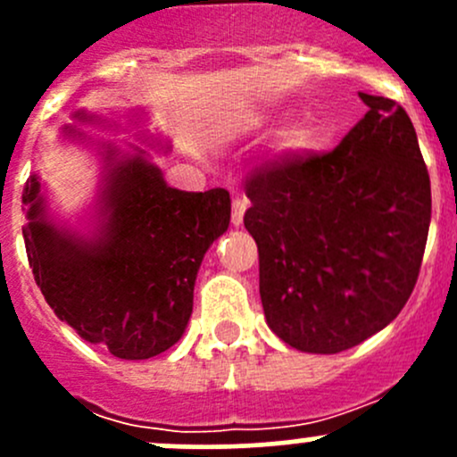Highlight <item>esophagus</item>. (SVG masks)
<instances>
[{"mask_svg": "<svg viewBox=\"0 0 457 457\" xmlns=\"http://www.w3.org/2000/svg\"><path fill=\"white\" fill-rule=\"evenodd\" d=\"M245 210H247V199L245 196L237 195L232 199V223L234 225H241L243 223V216H245Z\"/></svg>", "mask_w": 457, "mask_h": 457, "instance_id": "1", "label": "esophagus"}]
</instances>
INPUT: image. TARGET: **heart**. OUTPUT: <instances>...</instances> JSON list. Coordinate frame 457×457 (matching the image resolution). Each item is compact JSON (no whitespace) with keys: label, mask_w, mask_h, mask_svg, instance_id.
Returning <instances> with one entry per match:
<instances>
[{"label":"heart","mask_w":457,"mask_h":457,"mask_svg":"<svg viewBox=\"0 0 457 457\" xmlns=\"http://www.w3.org/2000/svg\"><path fill=\"white\" fill-rule=\"evenodd\" d=\"M305 141H307V130H298L296 137H294V143H296V145H301V143H305Z\"/></svg>","instance_id":"heart-1"}]
</instances>
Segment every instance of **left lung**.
<instances>
[{
    "instance_id": "8db88e82",
    "label": "left lung",
    "mask_w": 457,
    "mask_h": 457,
    "mask_svg": "<svg viewBox=\"0 0 457 457\" xmlns=\"http://www.w3.org/2000/svg\"><path fill=\"white\" fill-rule=\"evenodd\" d=\"M361 99L367 114L334 150L285 152L245 181L267 325L301 352H345L389 325L425 256L431 183L411 119Z\"/></svg>"
}]
</instances>
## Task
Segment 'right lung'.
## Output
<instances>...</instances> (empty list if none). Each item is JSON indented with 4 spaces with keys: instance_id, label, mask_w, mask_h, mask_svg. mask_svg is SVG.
I'll use <instances>...</instances> for the list:
<instances>
[{
    "instance_id": "obj_1",
    "label": "right lung",
    "mask_w": 457,
    "mask_h": 457,
    "mask_svg": "<svg viewBox=\"0 0 457 457\" xmlns=\"http://www.w3.org/2000/svg\"><path fill=\"white\" fill-rule=\"evenodd\" d=\"M86 119V117H84ZM108 150L104 237L79 241L44 219L37 177L24 186V243L46 303L81 338L123 361L172 347L192 314L207 247L228 229L229 192H181L141 154L112 163Z\"/></svg>"
}]
</instances>
